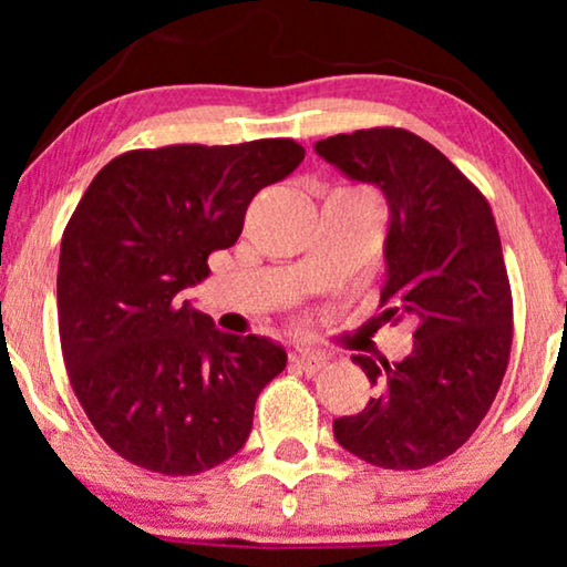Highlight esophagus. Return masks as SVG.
<instances>
[{
    "label": "esophagus",
    "instance_id": "esophagus-1",
    "mask_svg": "<svg viewBox=\"0 0 567 567\" xmlns=\"http://www.w3.org/2000/svg\"><path fill=\"white\" fill-rule=\"evenodd\" d=\"M291 367L315 374V371H320L324 367V359H322V355H315L309 351H299V353L291 355Z\"/></svg>",
    "mask_w": 567,
    "mask_h": 567
}]
</instances>
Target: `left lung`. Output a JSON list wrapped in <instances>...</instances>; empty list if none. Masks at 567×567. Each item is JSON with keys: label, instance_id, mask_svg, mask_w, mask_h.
<instances>
[{"label": "left lung", "instance_id": "1", "mask_svg": "<svg viewBox=\"0 0 567 567\" xmlns=\"http://www.w3.org/2000/svg\"><path fill=\"white\" fill-rule=\"evenodd\" d=\"M315 150L384 193V315L415 322L413 353L402 361L353 355L379 394L332 431L374 467H431L475 433L508 369L514 299L491 204L436 146L405 128H361Z\"/></svg>", "mask_w": 567, "mask_h": 567}]
</instances>
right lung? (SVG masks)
I'll return each instance as SVG.
<instances>
[{"label":"right lung","instance_id":"add662e5","mask_svg":"<svg viewBox=\"0 0 567 567\" xmlns=\"http://www.w3.org/2000/svg\"><path fill=\"white\" fill-rule=\"evenodd\" d=\"M301 159L293 138L131 150L76 204L56 276L61 353L90 423L126 462L188 477L245 446L286 351L216 330L181 291L237 243L255 193Z\"/></svg>","mask_w":567,"mask_h":567}]
</instances>
